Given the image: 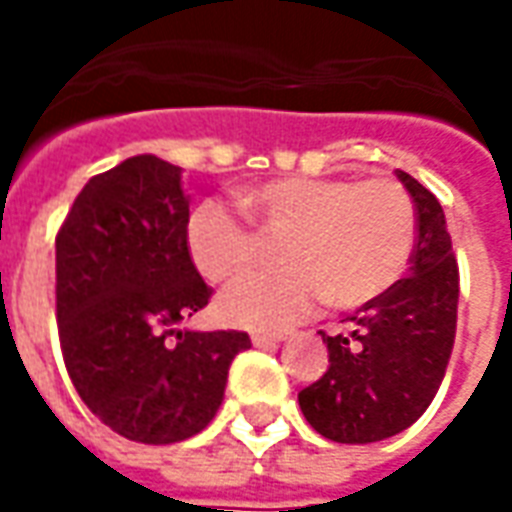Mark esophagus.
I'll return each instance as SVG.
<instances>
[{"mask_svg":"<svg viewBox=\"0 0 512 512\" xmlns=\"http://www.w3.org/2000/svg\"><path fill=\"white\" fill-rule=\"evenodd\" d=\"M285 337H288L285 332H279V334L255 332V334H252V345H257V348H263V345H277V343H282Z\"/></svg>","mask_w":512,"mask_h":512,"instance_id":"obj_1","label":"esophagus"}]
</instances>
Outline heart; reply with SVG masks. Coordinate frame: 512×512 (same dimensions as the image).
Instances as JSON below:
<instances>
[{"label": "heart", "mask_w": 512, "mask_h": 512, "mask_svg": "<svg viewBox=\"0 0 512 512\" xmlns=\"http://www.w3.org/2000/svg\"><path fill=\"white\" fill-rule=\"evenodd\" d=\"M241 205L263 235H282L277 271L224 290L219 312L246 329H282L323 299L337 310L370 304L403 277L417 211L395 180L282 178L252 186ZM186 249L211 282H230L255 257V235L222 202H202L186 222Z\"/></svg>", "instance_id": "1"}]
</instances>
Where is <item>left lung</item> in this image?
Returning a JSON list of instances; mask_svg holds the SVG:
<instances>
[{
	"label": "left lung",
	"instance_id": "8db88e82",
	"mask_svg": "<svg viewBox=\"0 0 512 512\" xmlns=\"http://www.w3.org/2000/svg\"><path fill=\"white\" fill-rule=\"evenodd\" d=\"M417 208L406 279L323 334L329 370L299 392L312 428L340 444H370L414 425L436 397L458 323V263L439 200L395 169Z\"/></svg>",
	"mask_w": 512,
	"mask_h": 512
}]
</instances>
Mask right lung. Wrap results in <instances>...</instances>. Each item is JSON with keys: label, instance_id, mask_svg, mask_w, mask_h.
<instances>
[{"label": "right lung", "instance_id": "right-lung-1", "mask_svg": "<svg viewBox=\"0 0 512 512\" xmlns=\"http://www.w3.org/2000/svg\"><path fill=\"white\" fill-rule=\"evenodd\" d=\"M183 169L134 156L87 180L57 233L62 359L84 406L139 444L197 436L222 406L246 332L178 323L211 288L186 249Z\"/></svg>", "mask_w": 512, "mask_h": 512}]
</instances>
